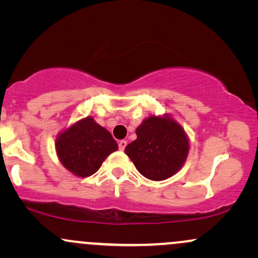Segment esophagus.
Listing matches in <instances>:
<instances>
[{
    "label": "esophagus",
    "mask_w": 258,
    "mask_h": 258,
    "mask_svg": "<svg viewBox=\"0 0 258 258\" xmlns=\"http://www.w3.org/2000/svg\"><path fill=\"white\" fill-rule=\"evenodd\" d=\"M126 146H127V142L125 141V139H121V141H119V149L120 150H125Z\"/></svg>",
    "instance_id": "esophagus-1"
}]
</instances>
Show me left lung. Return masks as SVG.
<instances>
[{
  "label": "left lung",
  "mask_w": 258,
  "mask_h": 258,
  "mask_svg": "<svg viewBox=\"0 0 258 258\" xmlns=\"http://www.w3.org/2000/svg\"><path fill=\"white\" fill-rule=\"evenodd\" d=\"M137 139L125 153L148 179L164 180L182 167L189 150L184 131L170 117L150 116L136 130Z\"/></svg>",
  "instance_id": "8db88e82"
}]
</instances>
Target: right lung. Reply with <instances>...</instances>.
Returning a JSON list of instances; mask_svg holds the SVG:
<instances>
[{"label":"right lung","mask_w":258,"mask_h":258,"mask_svg":"<svg viewBox=\"0 0 258 258\" xmlns=\"http://www.w3.org/2000/svg\"><path fill=\"white\" fill-rule=\"evenodd\" d=\"M55 149L65 168L79 177H88L117 149V143L108 130L86 117L58 136Z\"/></svg>","instance_id":"right-lung-1"}]
</instances>
